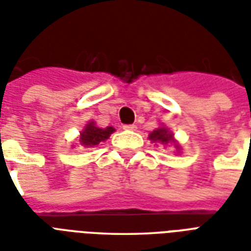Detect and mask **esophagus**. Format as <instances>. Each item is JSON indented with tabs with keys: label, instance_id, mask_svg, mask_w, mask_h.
Here are the masks:
<instances>
[{
	"label": "esophagus",
	"instance_id": "34e87169",
	"mask_svg": "<svg viewBox=\"0 0 251 251\" xmlns=\"http://www.w3.org/2000/svg\"><path fill=\"white\" fill-rule=\"evenodd\" d=\"M124 129L131 130V131H134V130H137V126L135 125H124Z\"/></svg>",
	"mask_w": 251,
	"mask_h": 251
}]
</instances>
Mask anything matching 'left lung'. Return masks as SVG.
<instances>
[{
  "mask_svg": "<svg viewBox=\"0 0 251 251\" xmlns=\"http://www.w3.org/2000/svg\"><path fill=\"white\" fill-rule=\"evenodd\" d=\"M149 139L152 142H160L163 145H167V143H175V147L177 150H179V146L177 145L173 139V134L164 127V126H161V127H157L153 131H151L149 135Z\"/></svg>",
  "mask_w": 251,
  "mask_h": 251,
  "instance_id": "left-lung-1",
  "label": "left lung"
}]
</instances>
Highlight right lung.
Wrapping results in <instances>:
<instances>
[{
  "instance_id": "right-lung-1",
  "label": "right lung",
  "mask_w": 251,
  "mask_h": 251,
  "mask_svg": "<svg viewBox=\"0 0 251 251\" xmlns=\"http://www.w3.org/2000/svg\"><path fill=\"white\" fill-rule=\"evenodd\" d=\"M113 131L114 127H112V126L101 129V127H98V126L95 125V122L91 121L82 130L79 137V143L84 146V147H94V146L99 145L100 142L106 141Z\"/></svg>"
}]
</instances>
